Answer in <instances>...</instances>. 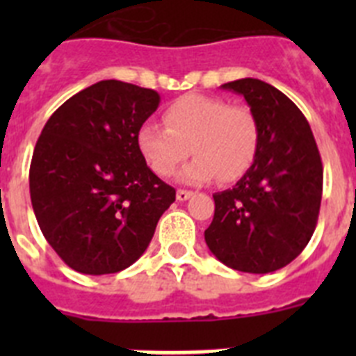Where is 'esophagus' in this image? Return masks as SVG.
Returning <instances> with one entry per match:
<instances>
[{"mask_svg": "<svg viewBox=\"0 0 356 356\" xmlns=\"http://www.w3.org/2000/svg\"><path fill=\"white\" fill-rule=\"evenodd\" d=\"M193 191H184V188H180V191H176V200L178 201H187L188 197L193 196Z\"/></svg>", "mask_w": 356, "mask_h": 356, "instance_id": "obj_1", "label": "esophagus"}]
</instances>
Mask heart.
Instances as JSON below:
<instances>
[{
	"label": "heart",
	"mask_w": 356,
	"mask_h": 356,
	"mask_svg": "<svg viewBox=\"0 0 356 356\" xmlns=\"http://www.w3.org/2000/svg\"><path fill=\"white\" fill-rule=\"evenodd\" d=\"M165 127L146 121L137 130V147L155 175L171 176L193 151L196 159L178 172V180L201 185L237 180L250 169L260 140L259 121L248 106L222 97L187 94L163 112ZM191 149H188V146Z\"/></svg>",
	"instance_id": "1"
}]
</instances>
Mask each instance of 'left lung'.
<instances>
[{"mask_svg": "<svg viewBox=\"0 0 356 356\" xmlns=\"http://www.w3.org/2000/svg\"><path fill=\"white\" fill-rule=\"evenodd\" d=\"M241 94L259 121L251 168L234 188L213 194L205 241L216 259L242 273L278 271L305 250L319 216L323 163L310 124L276 87L257 78L221 85Z\"/></svg>", "mask_w": 356, "mask_h": 356, "instance_id": "1", "label": "left lung"}]
</instances>
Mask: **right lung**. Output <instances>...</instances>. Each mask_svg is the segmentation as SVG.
Segmentation results:
<instances>
[{
    "label": "right lung",
    "instance_id": "right-lung-1",
    "mask_svg": "<svg viewBox=\"0 0 356 356\" xmlns=\"http://www.w3.org/2000/svg\"><path fill=\"white\" fill-rule=\"evenodd\" d=\"M159 103L155 90L103 80L69 97L42 128L30 165L31 207L49 246L74 271L130 267L175 201V188L137 147V130Z\"/></svg>",
    "mask_w": 356,
    "mask_h": 356
}]
</instances>
